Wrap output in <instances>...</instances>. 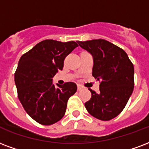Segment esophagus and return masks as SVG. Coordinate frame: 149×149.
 Segmentation results:
<instances>
[{"label": "esophagus", "instance_id": "1", "mask_svg": "<svg viewBox=\"0 0 149 149\" xmlns=\"http://www.w3.org/2000/svg\"><path fill=\"white\" fill-rule=\"evenodd\" d=\"M83 89V87L81 85H77V90L78 91H81Z\"/></svg>", "mask_w": 149, "mask_h": 149}]
</instances>
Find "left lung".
<instances>
[{"mask_svg": "<svg viewBox=\"0 0 149 149\" xmlns=\"http://www.w3.org/2000/svg\"><path fill=\"white\" fill-rule=\"evenodd\" d=\"M77 43L93 55L92 76L100 81L99 92L89 89L91 97L85 107L98 120H112L123 110L133 92L134 65L122 48L105 40Z\"/></svg>", "mask_w": 149, "mask_h": 149, "instance_id": "left-lung-1", "label": "left lung"}]
</instances>
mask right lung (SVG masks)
<instances>
[{
	"instance_id": "right-lung-1",
	"label": "right lung",
	"mask_w": 149,
	"mask_h": 149,
	"mask_svg": "<svg viewBox=\"0 0 149 149\" xmlns=\"http://www.w3.org/2000/svg\"><path fill=\"white\" fill-rule=\"evenodd\" d=\"M78 47L75 41L44 40L22 55L15 72L18 97L28 115L42 125L59 121L65 113L67 102L76 93L72 82L52 84L62 70L65 57Z\"/></svg>"
}]
</instances>
